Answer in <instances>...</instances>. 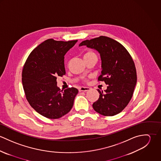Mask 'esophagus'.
<instances>
[{
    "mask_svg": "<svg viewBox=\"0 0 161 161\" xmlns=\"http://www.w3.org/2000/svg\"><path fill=\"white\" fill-rule=\"evenodd\" d=\"M91 89L90 87H81L79 88V91L80 92H87Z\"/></svg>",
    "mask_w": 161,
    "mask_h": 161,
    "instance_id": "obj_1",
    "label": "esophagus"
}]
</instances>
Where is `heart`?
Listing matches in <instances>:
<instances>
[{
	"instance_id": "obj_1",
	"label": "heart",
	"mask_w": 161,
	"mask_h": 161,
	"mask_svg": "<svg viewBox=\"0 0 161 161\" xmlns=\"http://www.w3.org/2000/svg\"><path fill=\"white\" fill-rule=\"evenodd\" d=\"M93 54V53H92V52H88V53H86L84 54V56H89V55H90V54Z\"/></svg>"
}]
</instances>
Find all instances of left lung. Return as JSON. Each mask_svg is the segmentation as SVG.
<instances>
[{
    "instance_id": "left-lung-1",
    "label": "left lung",
    "mask_w": 161,
    "mask_h": 161,
    "mask_svg": "<svg viewBox=\"0 0 161 161\" xmlns=\"http://www.w3.org/2000/svg\"><path fill=\"white\" fill-rule=\"evenodd\" d=\"M96 50L101 59V74L98 80L104 81L107 89L100 92L93 103L95 112L104 116L120 113L128 104L137 82L134 61L126 48L110 38L101 36L82 42L79 46Z\"/></svg>"
}]
</instances>
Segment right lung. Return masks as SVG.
<instances>
[{
	"instance_id": "1",
	"label": "right lung",
	"mask_w": 161,
	"mask_h": 161,
	"mask_svg": "<svg viewBox=\"0 0 161 161\" xmlns=\"http://www.w3.org/2000/svg\"><path fill=\"white\" fill-rule=\"evenodd\" d=\"M77 42L48 39L34 49L28 57L22 72V84L26 98L39 114L58 119L72 108L76 88L61 91L57 77L65 75L64 55Z\"/></svg>"
}]
</instances>
